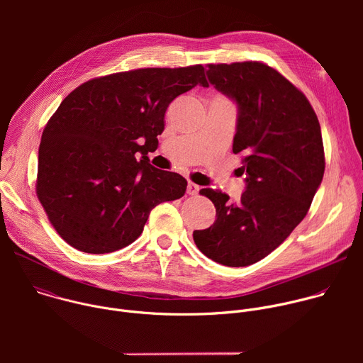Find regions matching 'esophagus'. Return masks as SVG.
I'll list each match as a JSON object with an SVG mask.
<instances>
[{
	"label": "esophagus",
	"instance_id": "esophagus-1",
	"mask_svg": "<svg viewBox=\"0 0 363 363\" xmlns=\"http://www.w3.org/2000/svg\"><path fill=\"white\" fill-rule=\"evenodd\" d=\"M199 185H196V184H194V182H188V186H186V192L189 194V195H196L198 192H199Z\"/></svg>",
	"mask_w": 363,
	"mask_h": 363
}]
</instances>
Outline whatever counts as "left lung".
<instances>
[{
	"label": "left lung",
	"instance_id": "left-lung-1",
	"mask_svg": "<svg viewBox=\"0 0 363 363\" xmlns=\"http://www.w3.org/2000/svg\"><path fill=\"white\" fill-rule=\"evenodd\" d=\"M210 83L237 103L233 152L241 153L245 191L235 202L203 188L217 211L194 241L211 260L245 267L276 250L306 217L325 174L318 116L306 96L260 62L208 65Z\"/></svg>",
	"mask_w": 363,
	"mask_h": 363
}]
</instances>
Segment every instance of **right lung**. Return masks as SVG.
Masks as SVG:
<instances>
[{
  "label": "right lung",
  "instance_id": "add662e5",
  "mask_svg": "<svg viewBox=\"0 0 363 363\" xmlns=\"http://www.w3.org/2000/svg\"><path fill=\"white\" fill-rule=\"evenodd\" d=\"M196 84L201 65L138 69L80 84L45 125L37 196L72 247L105 254L132 244L158 203L181 198L186 179L149 164L169 103ZM145 140L143 145L140 142Z\"/></svg>",
  "mask_w": 363,
  "mask_h": 363
}]
</instances>
